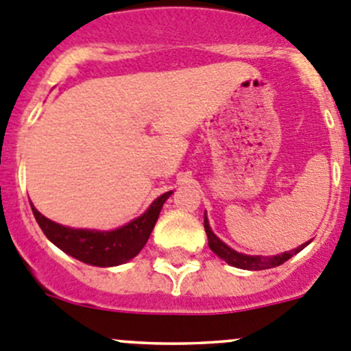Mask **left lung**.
<instances>
[{
	"label": "left lung",
	"mask_w": 351,
	"mask_h": 351,
	"mask_svg": "<svg viewBox=\"0 0 351 351\" xmlns=\"http://www.w3.org/2000/svg\"><path fill=\"white\" fill-rule=\"evenodd\" d=\"M204 228H206L207 240H209L210 250H213L217 257L223 258L224 262H228L230 266L240 267V269H247V271H261V269H269V267L281 266L283 262H287L288 258H291L295 254H298L300 250H304V248L308 245V241H307V243L300 245V247L295 248V250L283 252V254L273 255V257H262V255H245V254H240V252H237V250H233V248L228 247L224 241H221L219 238L213 233L206 214H204Z\"/></svg>",
	"instance_id": "1"
}]
</instances>
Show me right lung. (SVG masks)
Segmentation results:
<instances>
[{"label":"right lung","instance_id":"obj_1","mask_svg":"<svg viewBox=\"0 0 351 351\" xmlns=\"http://www.w3.org/2000/svg\"><path fill=\"white\" fill-rule=\"evenodd\" d=\"M171 193L166 192L159 195L142 216L113 231L75 230L47 219L32 204L30 207L43 233L64 254L90 266L113 267L128 262L144 248L154 230L162 204Z\"/></svg>","mask_w":351,"mask_h":351}]
</instances>
